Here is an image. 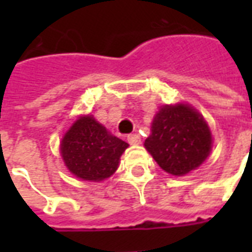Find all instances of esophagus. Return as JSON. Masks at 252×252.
<instances>
[{"label": "esophagus", "mask_w": 252, "mask_h": 252, "mask_svg": "<svg viewBox=\"0 0 252 252\" xmlns=\"http://www.w3.org/2000/svg\"><path fill=\"white\" fill-rule=\"evenodd\" d=\"M126 138H128V142H129L130 145H138L141 142V138H140L138 134H129Z\"/></svg>", "instance_id": "34e87169"}]
</instances>
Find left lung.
Listing matches in <instances>:
<instances>
[{
  "label": "left lung",
  "mask_w": 252,
  "mask_h": 252,
  "mask_svg": "<svg viewBox=\"0 0 252 252\" xmlns=\"http://www.w3.org/2000/svg\"><path fill=\"white\" fill-rule=\"evenodd\" d=\"M146 150L159 167L183 176L199 167L211 153L212 133L207 122L189 104L162 106L152 123Z\"/></svg>",
  "instance_id": "left-lung-1"
}]
</instances>
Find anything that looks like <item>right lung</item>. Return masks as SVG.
Returning <instances> with one entry per match:
<instances>
[{
  "mask_svg": "<svg viewBox=\"0 0 252 252\" xmlns=\"http://www.w3.org/2000/svg\"><path fill=\"white\" fill-rule=\"evenodd\" d=\"M128 144L111 134L93 115L80 116L61 140L60 152L73 175L89 182H102L119 167Z\"/></svg>",
  "mask_w": 252,
  "mask_h": 252,
  "instance_id": "1",
  "label": "right lung"
}]
</instances>
